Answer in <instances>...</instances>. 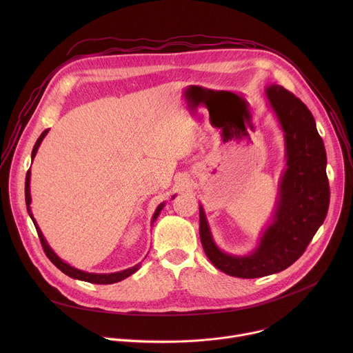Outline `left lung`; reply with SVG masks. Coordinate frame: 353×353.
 Returning a JSON list of instances; mask_svg holds the SVG:
<instances>
[{"mask_svg":"<svg viewBox=\"0 0 353 353\" xmlns=\"http://www.w3.org/2000/svg\"><path fill=\"white\" fill-rule=\"evenodd\" d=\"M285 137L286 170L272 222L248 256H232L215 244L203 205H199V237L210 261L236 278H261L290 267L323 225L330 205L325 173L327 155L316 121L307 106L281 85L265 89Z\"/></svg>","mask_w":353,"mask_h":353,"instance_id":"left-lung-1","label":"left lung"}]
</instances>
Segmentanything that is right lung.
<instances>
[{"mask_svg":"<svg viewBox=\"0 0 353 353\" xmlns=\"http://www.w3.org/2000/svg\"><path fill=\"white\" fill-rule=\"evenodd\" d=\"M47 132H48V130H44V131L41 132V135L37 138V141H36V143H34V146H33V150H32V161H33V158L36 157L37 149H39V146H40L43 138L47 135ZM29 183H30V169H29L28 173H26V181H25V201H26V207H28V214H29V216L32 218V221H33V223H34V228H36V230H37V234H39V239H40V243H41V245H43V250H44L46 256L48 257V260L52 261L61 272H64L65 275H68V276H71V278H74V279H79V281L90 282V283H99V285H108V283L120 282V281L128 278L130 275H132L134 272L138 271V268H139L141 264H137V265H134V267H131V268H128V270H124V271H120V272H113V274H90V272H85V271L77 270V268L71 267L70 264L64 263V261L54 253V251H53L52 248H50V245L47 244V241H46L44 236H43L40 228L37 226V223H36V221H34V218H33V215H32V212H30V201H32V198H30V185H29ZM173 196H174V195H173ZM173 196H172V199H173ZM163 207H165V203H162V204L157 208V211H155V214H154V218H152V223L157 221V218H158L159 212L163 210Z\"/></svg>","mask_w":353,"mask_h":353,"instance_id":"add662e5","label":"right lung"}]
</instances>
